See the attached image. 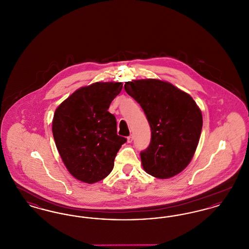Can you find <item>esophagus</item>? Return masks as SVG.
I'll use <instances>...</instances> for the list:
<instances>
[{
  "mask_svg": "<svg viewBox=\"0 0 249 249\" xmlns=\"http://www.w3.org/2000/svg\"><path fill=\"white\" fill-rule=\"evenodd\" d=\"M132 140H133V137H132V135H130V136H129V137L127 138V142H132Z\"/></svg>",
  "mask_w": 249,
  "mask_h": 249,
  "instance_id": "esophagus-1",
  "label": "esophagus"
}]
</instances>
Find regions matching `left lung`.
I'll return each mask as SVG.
<instances>
[{"label":"left lung","instance_id":"8db88e82","mask_svg":"<svg viewBox=\"0 0 249 249\" xmlns=\"http://www.w3.org/2000/svg\"><path fill=\"white\" fill-rule=\"evenodd\" d=\"M124 88L142 107L151 129V142L140 154L143 170L160 179L177 176L198 146L201 109L190 94L160 79L128 81Z\"/></svg>","mask_w":249,"mask_h":249}]
</instances>
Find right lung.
Listing matches in <instances>:
<instances>
[{
	"label": "right lung",
	"mask_w": 249,
	"mask_h": 249,
	"mask_svg": "<svg viewBox=\"0 0 249 249\" xmlns=\"http://www.w3.org/2000/svg\"><path fill=\"white\" fill-rule=\"evenodd\" d=\"M121 82L82 87L57 107L52 132L68 172L84 183L107 178L126 138L117 133V120L107 110L120 93Z\"/></svg>",
	"instance_id": "add662e5"
}]
</instances>
